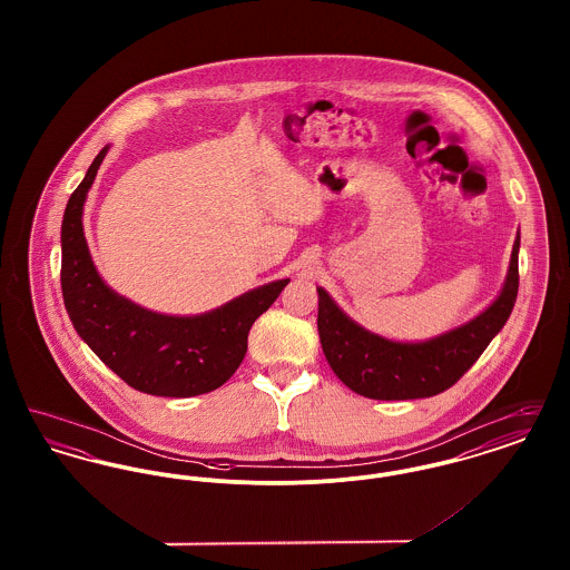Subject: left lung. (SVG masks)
I'll use <instances>...</instances> for the list:
<instances>
[{
  "mask_svg": "<svg viewBox=\"0 0 570 570\" xmlns=\"http://www.w3.org/2000/svg\"><path fill=\"white\" fill-rule=\"evenodd\" d=\"M517 261L519 233L500 295L472 321L425 342H395L367 331L318 286V335L331 370L370 400H419L446 391L507 325L519 288Z\"/></svg>",
  "mask_w": 570,
  "mask_h": 570,
  "instance_id": "obj_1",
  "label": "left lung"
}]
</instances>
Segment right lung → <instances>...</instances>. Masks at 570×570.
Masks as SVG:
<instances>
[{
	"mask_svg": "<svg viewBox=\"0 0 570 570\" xmlns=\"http://www.w3.org/2000/svg\"><path fill=\"white\" fill-rule=\"evenodd\" d=\"M110 145L94 158L61 222V293L82 342L136 391L194 397L230 379L244 361L247 333L291 279H275L194 316H170L121 297L96 269L82 207Z\"/></svg>",
	"mask_w": 570,
	"mask_h": 570,
	"instance_id": "1",
	"label": "right lung"
}]
</instances>
